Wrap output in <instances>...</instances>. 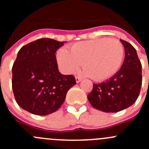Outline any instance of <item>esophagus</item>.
Masks as SVG:
<instances>
[{"mask_svg":"<svg viewBox=\"0 0 149 149\" xmlns=\"http://www.w3.org/2000/svg\"><path fill=\"white\" fill-rule=\"evenodd\" d=\"M81 81V78H79V77H78V76H76V83H79V82Z\"/></svg>","mask_w":149,"mask_h":149,"instance_id":"obj_1","label":"esophagus"}]
</instances>
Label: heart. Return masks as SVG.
<instances>
[{
	"mask_svg": "<svg viewBox=\"0 0 149 149\" xmlns=\"http://www.w3.org/2000/svg\"><path fill=\"white\" fill-rule=\"evenodd\" d=\"M124 58V47L119 40L100 38L79 42L68 50L61 49L57 61L67 74L73 73L83 63L81 74L102 81L112 77L120 68Z\"/></svg>",
	"mask_w": 149,
	"mask_h": 149,
	"instance_id": "b5f03b06",
	"label": "heart"
}]
</instances>
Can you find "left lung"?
<instances>
[{"mask_svg":"<svg viewBox=\"0 0 149 149\" xmlns=\"http://www.w3.org/2000/svg\"><path fill=\"white\" fill-rule=\"evenodd\" d=\"M125 60L120 69L106 81L94 84L87 96L91 106L104 112H117L129 107L139 97L142 84V66L136 49L120 40Z\"/></svg>","mask_w":149,"mask_h":149,"instance_id":"left-lung-1","label":"left lung"}]
</instances>
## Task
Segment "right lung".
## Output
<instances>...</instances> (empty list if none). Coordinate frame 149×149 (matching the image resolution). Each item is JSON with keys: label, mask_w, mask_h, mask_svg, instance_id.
<instances>
[{"label": "right lung", "mask_w": 149, "mask_h": 149, "mask_svg": "<svg viewBox=\"0 0 149 149\" xmlns=\"http://www.w3.org/2000/svg\"><path fill=\"white\" fill-rule=\"evenodd\" d=\"M65 42L39 39L23 46L12 68V88L18 104L37 115L55 112L76 84L72 75L59 72L55 52Z\"/></svg>", "instance_id": "add662e5"}]
</instances>
